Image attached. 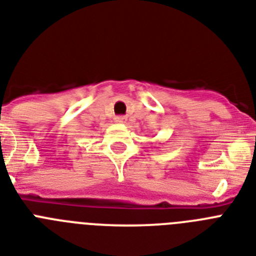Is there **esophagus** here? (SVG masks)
Masks as SVG:
<instances>
[{
	"mask_svg": "<svg viewBox=\"0 0 256 256\" xmlns=\"http://www.w3.org/2000/svg\"><path fill=\"white\" fill-rule=\"evenodd\" d=\"M126 116H118V118H115L116 123H126Z\"/></svg>",
	"mask_w": 256,
	"mask_h": 256,
	"instance_id": "obj_1",
	"label": "esophagus"
}]
</instances>
